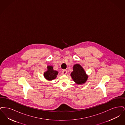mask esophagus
Segmentation results:
<instances>
[{"label":"esophagus","instance_id":"1","mask_svg":"<svg viewBox=\"0 0 125 125\" xmlns=\"http://www.w3.org/2000/svg\"><path fill=\"white\" fill-rule=\"evenodd\" d=\"M62 73L63 74H64V75H66L67 74V71L66 70H63L62 71Z\"/></svg>","mask_w":125,"mask_h":125}]
</instances>
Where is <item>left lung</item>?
Wrapping results in <instances>:
<instances>
[{
	"label": "left lung",
	"instance_id": "obj_1",
	"mask_svg": "<svg viewBox=\"0 0 125 125\" xmlns=\"http://www.w3.org/2000/svg\"><path fill=\"white\" fill-rule=\"evenodd\" d=\"M73 80L78 85H81L85 83L88 78L83 67L79 64L73 66V71L70 74Z\"/></svg>",
	"mask_w": 125,
	"mask_h": 125
}]
</instances>
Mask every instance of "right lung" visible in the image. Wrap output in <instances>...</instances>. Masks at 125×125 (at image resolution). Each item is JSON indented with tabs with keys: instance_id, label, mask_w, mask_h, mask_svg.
Instances as JSON below:
<instances>
[{
	"instance_id": "right-lung-1",
	"label": "right lung",
	"mask_w": 125,
	"mask_h": 125,
	"mask_svg": "<svg viewBox=\"0 0 125 125\" xmlns=\"http://www.w3.org/2000/svg\"><path fill=\"white\" fill-rule=\"evenodd\" d=\"M58 73L59 72L58 71L54 70L52 65H48L47 70L44 72L43 76L45 79L51 81L55 79Z\"/></svg>"
}]
</instances>
